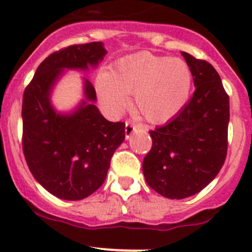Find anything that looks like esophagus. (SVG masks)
<instances>
[{
	"instance_id": "obj_1",
	"label": "esophagus",
	"mask_w": 252,
	"mask_h": 252,
	"mask_svg": "<svg viewBox=\"0 0 252 252\" xmlns=\"http://www.w3.org/2000/svg\"><path fill=\"white\" fill-rule=\"evenodd\" d=\"M135 131H136V125L130 121L126 122V127H125V136H126V139H130Z\"/></svg>"
}]
</instances>
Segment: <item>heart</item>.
<instances>
[{"label": "heart", "mask_w": 252, "mask_h": 252, "mask_svg": "<svg viewBox=\"0 0 252 252\" xmlns=\"http://www.w3.org/2000/svg\"><path fill=\"white\" fill-rule=\"evenodd\" d=\"M192 70L183 59L137 51L117 60L95 79L99 99L120 115L135 93L136 110L151 122H165L183 110L192 93Z\"/></svg>", "instance_id": "heart-1"}]
</instances>
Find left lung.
<instances>
[{
  "mask_svg": "<svg viewBox=\"0 0 252 252\" xmlns=\"http://www.w3.org/2000/svg\"><path fill=\"white\" fill-rule=\"evenodd\" d=\"M195 91L184 108L150 131L153 146L142 162L146 183L162 197L197 194L218 174L227 155L230 98L208 62L182 51Z\"/></svg>",
  "mask_w": 252,
  "mask_h": 252,
  "instance_id": "left-lung-1",
  "label": "left lung"
}]
</instances>
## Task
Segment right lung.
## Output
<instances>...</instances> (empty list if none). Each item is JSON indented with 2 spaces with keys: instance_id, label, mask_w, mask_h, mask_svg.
Returning <instances> with one entry per match:
<instances>
[{
  "instance_id": "right-lung-1",
  "label": "right lung",
  "mask_w": 252,
  "mask_h": 252,
  "mask_svg": "<svg viewBox=\"0 0 252 252\" xmlns=\"http://www.w3.org/2000/svg\"><path fill=\"white\" fill-rule=\"evenodd\" d=\"M107 50L95 41L49 55L37 66L22 99V149L31 174L55 197L79 201L103 184L113 153L125 140L124 122L102 116L92 83L83 78V95L74 110L58 112L51 103L65 70L95 68Z\"/></svg>"
}]
</instances>
